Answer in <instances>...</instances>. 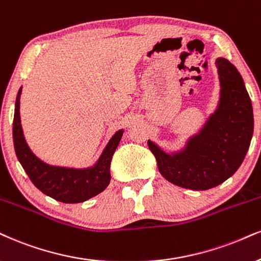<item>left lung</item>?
<instances>
[{
    "label": "left lung",
    "mask_w": 261,
    "mask_h": 261,
    "mask_svg": "<svg viewBox=\"0 0 261 261\" xmlns=\"http://www.w3.org/2000/svg\"><path fill=\"white\" fill-rule=\"evenodd\" d=\"M220 100L218 109L184 150L167 153L147 141L160 173L174 185L190 190L215 188L239 169L253 137V108L242 76L224 58H218Z\"/></svg>",
    "instance_id": "1"
}]
</instances>
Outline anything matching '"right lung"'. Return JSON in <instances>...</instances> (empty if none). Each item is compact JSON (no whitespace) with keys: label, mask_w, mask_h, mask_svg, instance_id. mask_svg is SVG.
Listing matches in <instances>:
<instances>
[{"label":"right lung","mask_w":261,"mask_h":261,"mask_svg":"<svg viewBox=\"0 0 261 261\" xmlns=\"http://www.w3.org/2000/svg\"><path fill=\"white\" fill-rule=\"evenodd\" d=\"M20 94L19 89L15 100L13 120V141L17 157L29 178L40 191L64 203H80L94 197L110 182V163L114 152L120 143L123 129L117 130L91 168H66L44 163L32 153L25 141L20 123Z\"/></svg>","instance_id":"add662e5"}]
</instances>
